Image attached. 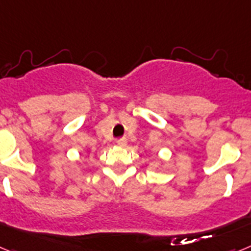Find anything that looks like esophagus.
<instances>
[{"label":"esophagus","mask_w":251,"mask_h":251,"mask_svg":"<svg viewBox=\"0 0 251 251\" xmlns=\"http://www.w3.org/2000/svg\"><path fill=\"white\" fill-rule=\"evenodd\" d=\"M115 143H117V146H121V147H123V146L127 145V139H126V138H118L117 141H115Z\"/></svg>","instance_id":"34e87169"}]
</instances>
